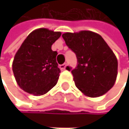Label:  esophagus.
I'll list each match as a JSON object with an SVG mask.
<instances>
[{"label": "esophagus", "mask_w": 129, "mask_h": 129, "mask_svg": "<svg viewBox=\"0 0 129 129\" xmlns=\"http://www.w3.org/2000/svg\"><path fill=\"white\" fill-rule=\"evenodd\" d=\"M67 64L65 62V63L62 64V65H60V66H59V67H60L61 69H62V70H65V69H66V67H67Z\"/></svg>", "instance_id": "1"}]
</instances>
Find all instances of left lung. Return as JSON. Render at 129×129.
I'll return each instance as SVG.
<instances>
[{
  "mask_svg": "<svg viewBox=\"0 0 129 129\" xmlns=\"http://www.w3.org/2000/svg\"><path fill=\"white\" fill-rule=\"evenodd\" d=\"M62 36L77 59L75 68H66L71 71L76 87L90 98L105 94L114 86L118 74V60L108 44L90 31L67 32Z\"/></svg>",
  "mask_w": 129,
  "mask_h": 129,
  "instance_id": "obj_1",
  "label": "left lung"
}]
</instances>
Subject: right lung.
<instances>
[{
    "instance_id": "obj_1",
    "label": "right lung",
    "mask_w": 129,
    "mask_h": 129,
    "mask_svg": "<svg viewBox=\"0 0 129 129\" xmlns=\"http://www.w3.org/2000/svg\"><path fill=\"white\" fill-rule=\"evenodd\" d=\"M61 32L39 28L30 33L14 58L12 70L18 86L34 95H42L57 83L60 70L57 52L52 45Z\"/></svg>"
}]
</instances>
